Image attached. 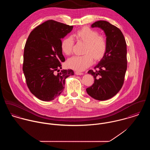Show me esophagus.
I'll list each match as a JSON object with an SVG mask.
<instances>
[{"instance_id":"1","label":"esophagus","mask_w":150,"mask_h":150,"mask_svg":"<svg viewBox=\"0 0 150 150\" xmlns=\"http://www.w3.org/2000/svg\"><path fill=\"white\" fill-rule=\"evenodd\" d=\"M75 74H76V75H83V73L79 72V71H76V72H75Z\"/></svg>"}]
</instances>
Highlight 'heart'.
Listing matches in <instances>:
<instances>
[{"instance_id":"1","label":"heart","mask_w":150,"mask_h":150,"mask_svg":"<svg viewBox=\"0 0 150 150\" xmlns=\"http://www.w3.org/2000/svg\"><path fill=\"white\" fill-rule=\"evenodd\" d=\"M77 39L86 43L81 56H75L69 59L66 62L69 68L77 71H83L92 64L93 58L95 60L102 59L106 54L107 48L106 38L99 35L97 30L88 27L78 30L76 33ZM74 41L71 36L64 38L61 42V49L65 55H69L73 51Z\"/></svg>"}]
</instances>
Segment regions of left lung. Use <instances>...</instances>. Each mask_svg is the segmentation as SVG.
Segmentation results:
<instances>
[{
	"label": "left lung",
	"mask_w": 150,
	"mask_h": 150,
	"mask_svg": "<svg viewBox=\"0 0 150 150\" xmlns=\"http://www.w3.org/2000/svg\"><path fill=\"white\" fill-rule=\"evenodd\" d=\"M105 33L107 51L99 63L88 74L94 78L93 85L86 89L87 93L98 100H106L115 96L121 89L127 69V43L121 30L106 21H98L91 25Z\"/></svg>",
	"instance_id": "1"
}]
</instances>
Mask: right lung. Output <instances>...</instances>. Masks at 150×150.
Listing matches in <instances>:
<instances>
[{
	"label": "right lung",
	"instance_id": "obj_1",
	"mask_svg": "<svg viewBox=\"0 0 150 150\" xmlns=\"http://www.w3.org/2000/svg\"><path fill=\"white\" fill-rule=\"evenodd\" d=\"M73 26L48 20L30 33L24 47L23 71L26 84L36 98L51 101L59 96L64 88L65 79L74 75L71 69L62 70L65 61L61 39Z\"/></svg>",
	"mask_w": 150,
	"mask_h": 150
}]
</instances>
